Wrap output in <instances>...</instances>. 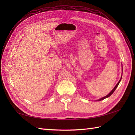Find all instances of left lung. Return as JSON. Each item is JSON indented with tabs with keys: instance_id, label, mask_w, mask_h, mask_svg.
Wrapping results in <instances>:
<instances>
[{
	"instance_id": "8db88e82",
	"label": "left lung",
	"mask_w": 135,
	"mask_h": 135,
	"mask_svg": "<svg viewBox=\"0 0 135 135\" xmlns=\"http://www.w3.org/2000/svg\"><path fill=\"white\" fill-rule=\"evenodd\" d=\"M120 80H121V78H120V79L119 80V81H118V83L117 84V85H115V87H114V88H113V90L111 91V92H110L109 94H108V95H107V96H105V97H103V98H101V99H99V100H98V101H101V100H104V99H106V98H107V97H109V96H111L112 95V94L113 93V92H114V91H115V89H116V88H117V87H118V85H119V83H120Z\"/></svg>"
}]
</instances>
